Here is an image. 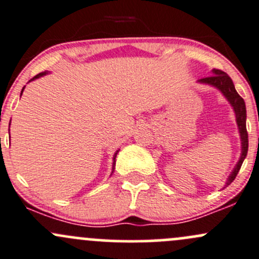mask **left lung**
<instances>
[{
	"mask_svg": "<svg viewBox=\"0 0 259 259\" xmlns=\"http://www.w3.org/2000/svg\"><path fill=\"white\" fill-rule=\"evenodd\" d=\"M212 73H213L212 76L198 79V82L199 83L209 84V86L215 87V89L220 90L221 92L223 93V96L227 98V101L231 103L232 107H233L234 113H236L237 126H238L239 136H241V143H242L241 157H239V161L237 162L236 167H234L233 170H232V173L229 175L227 183H226V187H227V186H229L232 182H233L234 178L237 177L239 169H241L242 163H243L244 158H246L247 152H248V133H247V127H246L247 111H246V103H244L243 98L237 93L231 77H229L226 72L221 70H215V68L212 71Z\"/></svg>",
	"mask_w": 259,
	"mask_h": 259,
	"instance_id": "left-lung-1",
	"label": "left lung"
}]
</instances>
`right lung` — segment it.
<instances>
[{
    "label": "right lung",
    "instance_id": "obj_1",
    "mask_svg": "<svg viewBox=\"0 0 259 259\" xmlns=\"http://www.w3.org/2000/svg\"><path fill=\"white\" fill-rule=\"evenodd\" d=\"M46 73H47V72H41V73L36 74V76H34L33 78L30 79V82H31V81H33V79H36V78H39V77L45 76V74H46ZM23 90H25V87H23L22 91H21V96H22V92H23ZM10 124H11V123H10ZM117 153H118V151H117L116 153H114V156H113V164H112V173H113V170H114V166H116V156H117Z\"/></svg>",
    "mask_w": 259,
    "mask_h": 259
}]
</instances>
